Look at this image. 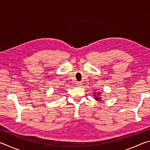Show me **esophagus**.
Returning a JSON list of instances; mask_svg holds the SVG:
<instances>
[{
    "label": "esophagus",
    "mask_w": 150,
    "mask_h": 150,
    "mask_svg": "<svg viewBox=\"0 0 150 150\" xmlns=\"http://www.w3.org/2000/svg\"><path fill=\"white\" fill-rule=\"evenodd\" d=\"M76 84H77V85L79 86V87H81V86H82V83L79 82H79H77V83H76Z\"/></svg>",
    "instance_id": "1"
}]
</instances>
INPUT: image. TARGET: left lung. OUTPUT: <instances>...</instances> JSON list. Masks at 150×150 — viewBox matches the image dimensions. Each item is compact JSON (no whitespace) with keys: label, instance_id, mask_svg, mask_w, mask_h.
I'll use <instances>...</instances> for the list:
<instances>
[{"label":"left lung","instance_id":"left-lung-1","mask_svg":"<svg viewBox=\"0 0 150 150\" xmlns=\"http://www.w3.org/2000/svg\"><path fill=\"white\" fill-rule=\"evenodd\" d=\"M95 99H96V100H100V98H98V97H95Z\"/></svg>","mask_w":150,"mask_h":150}]
</instances>
